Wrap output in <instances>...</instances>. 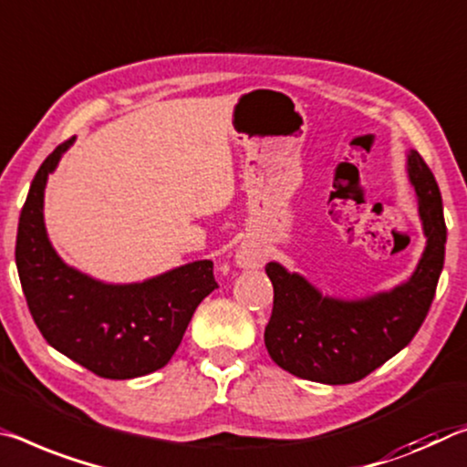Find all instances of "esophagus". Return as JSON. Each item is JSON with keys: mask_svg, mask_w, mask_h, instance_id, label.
<instances>
[{"mask_svg": "<svg viewBox=\"0 0 467 467\" xmlns=\"http://www.w3.org/2000/svg\"><path fill=\"white\" fill-rule=\"evenodd\" d=\"M264 264V254L254 245H243L236 254V265L241 268H260Z\"/></svg>", "mask_w": 467, "mask_h": 467, "instance_id": "obj_1", "label": "esophagus"}]
</instances>
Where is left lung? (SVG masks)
Here are the masks:
<instances>
[{"label":"left lung","instance_id":"obj_1","mask_svg":"<svg viewBox=\"0 0 467 467\" xmlns=\"http://www.w3.org/2000/svg\"><path fill=\"white\" fill-rule=\"evenodd\" d=\"M426 249L413 276L389 293L343 301L324 297L299 274L270 262L274 307L264 332L274 364L299 379L351 384L366 379L411 343L432 306L445 264L447 226L439 184L418 151L407 155Z\"/></svg>","mask_w":467,"mask_h":467}]
</instances>
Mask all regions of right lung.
<instances>
[{
    "mask_svg": "<svg viewBox=\"0 0 467 467\" xmlns=\"http://www.w3.org/2000/svg\"><path fill=\"white\" fill-rule=\"evenodd\" d=\"M72 140L47 155L22 205L20 285L36 328L54 349L101 379H137L164 368L179 349L197 306L218 288L213 264H184L135 285H106L66 265L47 239L43 191Z\"/></svg>",
    "mask_w": 467,
    "mask_h": 467,
    "instance_id": "1",
    "label": "right lung"
}]
</instances>
